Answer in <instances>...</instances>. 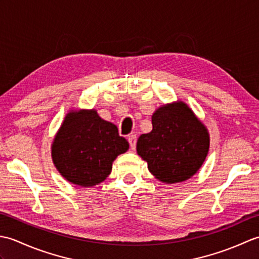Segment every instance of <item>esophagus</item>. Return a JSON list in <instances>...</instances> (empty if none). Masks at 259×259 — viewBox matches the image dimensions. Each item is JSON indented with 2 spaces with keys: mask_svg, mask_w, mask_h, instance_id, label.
Masks as SVG:
<instances>
[{
  "mask_svg": "<svg viewBox=\"0 0 259 259\" xmlns=\"http://www.w3.org/2000/svg\"><path fill=\"white\" fill-rule=\"evenodd\" d=\"M128 141H129V144H130L131 149L135 150L136 149V144H137V136L136 135H130L128 137Z\"/></svg>",
  "mask_w": 259,
  "mask_h": 259,
  "instance_id": "1",
  "label": "esophagus"
}]
</instances>
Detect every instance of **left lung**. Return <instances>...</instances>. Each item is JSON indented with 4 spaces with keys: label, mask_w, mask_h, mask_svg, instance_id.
Returning a JSON list of instances; mask_svg holds the SVG:
<instances>
[{
    "label": "left lung",
    "mask_w": 259,
    "mask_h": 259,
    "mask_svg": "<svg viewBox=\"0 0 259 259\" xmlns=\"http://www.w3.org/2000/svg\"><path fill=\"white\" fill-rule=\"evenodd\" d=\"M152 130L139 137L137 152L162 183L175 184L192 177L209 150V135L184 102L167 104L152 114Z\"/></svg>",
    "instance_id": "obj_1"
}]
</instances>
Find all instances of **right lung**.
<instances>
[{
	"instance_id": "obj_1",
	"label": "right lung",
	"mask_w": 259,
	"mask_h": 259,
	"mask_svg": "<svg viewBox=\"0 0 259 259\" xmlns=\"http://www.w3.org/2000/svg\"><path fill=\"white\" fill-rule=\"evenodd\" d=\"M129 149L117 125L99 117L96 110L68 113L52 145V159L70 183L92 187L111 172L112 162Z\"/></svg>"
}]
</instances>
